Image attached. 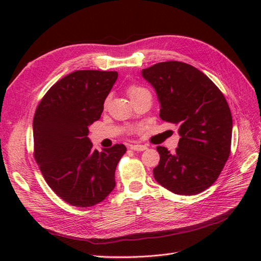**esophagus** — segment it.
Instances as JSON below:
<instances>
[{"mask_svg": "<svg viewBox=\"0 0 261 261\" xmlns=\"http://www.w3.org/2000/svg\"><path fill=\"white\" fill-rule=\"evenodd\" d=\"M129 148L132 150H135V151H144V150L147 149V147L144 145H132Z\"/></svg>", "mask_w": 261, "mask_h": 261, "instance_id": "34e87169", "label": "esophagus"}]
</instances>
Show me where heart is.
I'll return each mask as SVG.
<instances>
[{
    "label": "heart",
    "instance_id": "obj_1",
    "mask_svg": "<svg viewBox=\"0 0 261 261\" xmlns=\"http://www.w3.org/2000/svg\"><path fill=\"white\" fill-rule=\"evenodd\" d=\"M140 90H143V88H140V87H136V86H132L130 88L128 89V94H129V97H130V96H133V94H135V93L139 92Z\"/></svg>",
    "mask_w": 261,
    "mask_h": 261
}]
</instances>
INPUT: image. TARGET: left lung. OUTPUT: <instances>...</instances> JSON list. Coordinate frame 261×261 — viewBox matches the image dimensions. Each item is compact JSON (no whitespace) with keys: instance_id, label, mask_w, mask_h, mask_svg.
<instances>
[{"instance_id":"8db88e82","label":"left lung","mask_w":261,"mask_h":261,"mask_svg":"<svg viewBox=\"0 0 261 261\" xmlns=\"http://www.w3.org/2000/svg\"><path fill=\"white\" fill-rule=\"evenodd\" d=\"M153 87L161 120L178 125L176 151L156 147L160 162L154 179L177 195L206 191L222 171L231 151L232 114L224 96L196 67L177 61L141 70Z\"/></svg>"}]
</instances>
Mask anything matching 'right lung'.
Segmentation results:
<instances>
[{"label": "right lung", "instance_id": "1", "mask_svg": "<svg viewBox=\"0 0 261 261\" xmlns=\"http://www.w3.org/2000/svg\"><path fill=\"white\" fill-rule=\"evenodd\" d=\"M117 76L105 70L70 73L51 87L36 110V162L52 191L72 206H94L115 187V169L126 147L92 149L88 126L100 118Z\"/></svg>", "mask_w": 261, "mask_h": 261}]
</instances>
